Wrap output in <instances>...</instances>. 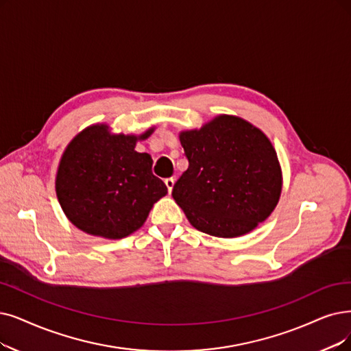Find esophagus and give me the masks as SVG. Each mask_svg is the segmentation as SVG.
I'll return each mask as SVG.
<instances>
[{
  "label": "esophagus",
  "instance_id": "esophagus-1",
  "mask_svg": "<svg viewBox=\"0 0 351 351\" xmlns=\"http://www.w3.org/2000/svg\"><path fill=\"white\" fill-rule=\"evenodd\" d=\"M165 186H167V189H168V193H171L173 191V187H174V183H176V180L173 178V177H170V178H165Z\"/></svg>",
  "mask_w": 351,
  "mask_h": 351
}]
</instances>
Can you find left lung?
I'll list each match as a JSON object with an SVG mask.
<instances>
[{
    "instance_id": "left-lung-1",
    "label": "left lung",
    "mask_w": 351,
    "mask_h": 351,
    "mask_svg": "<svg viewBox=\"0 0 351 351\" xmlns=\"http://www.w3.org/2000/svg\"><path fill=\"white\" fill-rule=\"evenodd\" d=\"M189 168L173 189L193 226L237 237L269 217L282 190L276 151L247 121L219 115L200 130L180 132Z\"/></svg>"
}]
</instances>
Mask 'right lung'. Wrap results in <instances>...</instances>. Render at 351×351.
<instances>
[{"mask_svg": "<svg viewBox=\"0 0 351 351\" xmlns=\"http://www.w3.org/2000/svg\"><path fill=\"white\" fill-rule=\"evenodd\" d=\"M141 135H114L105 123L79 132L64 149L56 194L67 219L88 234L122 239L143 226L154 203L167 194L151 171L152 158L135 151Z\"/></svg>", "mask_w": 351, "mask_h": 351, "instance_id": "add662e5", "label": "right lung"}]
</instances>
